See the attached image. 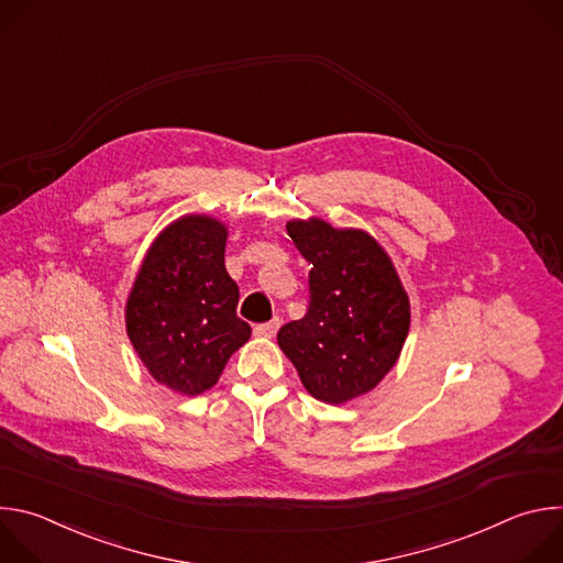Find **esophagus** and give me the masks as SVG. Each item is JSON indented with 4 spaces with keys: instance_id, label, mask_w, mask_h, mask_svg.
<instances>
[{
    "instance_id": "1",
    "label": "esophagus",
    "mask_w": 563,
    "mask_h": 563,
    "mask_svg": "<svg viewBox=\"0 0 563 563\" xmlns=\"http://www.w3.org/2000/svg\"><path fill=\"white\" fill-rule=\"evenodd\" d=\"M278 328H280V318L276 316V318L269 320V323L256 325V328H254V334H256L258 339H274L276 332H278Z\"/></svg>"
}]
</instances>
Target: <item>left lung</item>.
I'll return each mask as SVG.
<instances>
[{"mask_svg": "<svg viewBox=\"0 0 563 563\" xmlns=\"http://www.w3.org/2000/svg\"><path fill=\"white\" fill-rule=\"evenodd\" d=\"M287 233L311 265L309 307L280 328L278 347L313 398L345 406L396 365L410 332L408 291L365 229L313 216L289 220Z\"/></svg>", "mask_w": 563, "mask_h": 563, "instance_id": "8db88e82", "label": "left lung"}]
</instances>
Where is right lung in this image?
Segmentation results:
<instances>
[{"mask_svg": "<svg viewBox=\"0 0 563 563\" xmlns=\"http://www.w3.org/2000/svg\"><path fill=\"white\" fill-rule=\"evenodd\" d=\"M227 224L207 213L169 222L146 250L129 289L126 336L148 374L180 396L211 389L252 328L235 316L227 274Z\"/></svg>", "mask_w": 563, "mask_h": 563, "instance_id": "1", "label": "right lung"}]
</instances>
